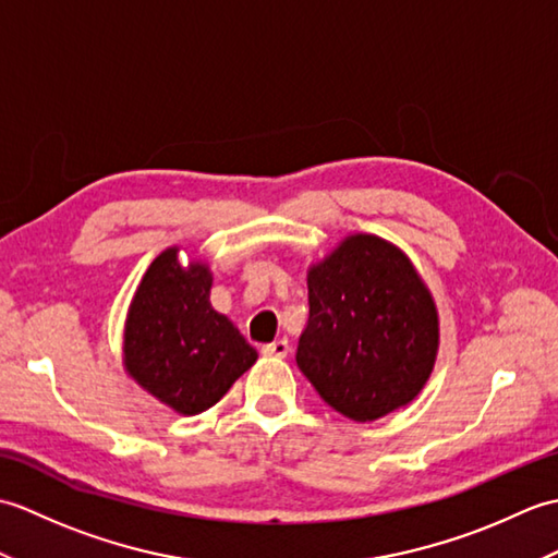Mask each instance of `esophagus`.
I'll list each match as a JSON object with an SVG mask.
<instances>
[{"mask_svg": "<svg viewBox=\"0 0 558 558\" xmlns=\"http://www.w3.org/2000/svg\"><path fill=\"white\" fill-rule=\"evenodd\" d=\"M260 352L268 354V357H288V352H290V342H288L286 338L272 340V342H268V345L260 348Z\"/></svg>", "mask_w": 558, "mask_h": 558, "instance_id": "1", "label": "esophagus"}]
</instances>
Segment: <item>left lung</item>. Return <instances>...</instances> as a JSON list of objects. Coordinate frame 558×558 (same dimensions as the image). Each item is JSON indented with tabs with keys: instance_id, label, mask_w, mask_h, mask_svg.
<instances>
[{
	"instance_id": "1",
	"label": "left lung",
	"mask_w": 558,
	"mask_h": 558,
	"mask_svg": "<svg viewBox=\"0 0 558 558\" xmlns=\"http://www.w3.org/2000/svg\"><path fill=\"white\" fill-rule=\"evenodd\" d=\"M306 282L298 366L316 393L354 422L414 400L434 369L438 316L408 256L381 236L352 234Z\"/></svg>"
}]
</instances>
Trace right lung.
<instances>
[{
	"label": "right lung",
	"mask_w": 558,
	"mask_h": 558,
	"mask_svg": "<svg viewBox=\"0 0 558 558\" xmlns=\"http://www.w3.org/2000/svg\"><path fill=\"white\" fill-rule=\"evenodd\" d=\"M210 282L208 266L182 268L168 248L146 270L126 318V372L180 414L216 405L256 362V350L210 306Z\"/></svg>",
	"instance_id": "add662e5"
}]
</instances>
